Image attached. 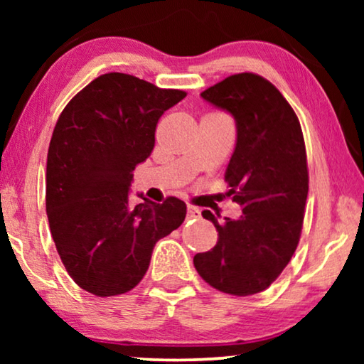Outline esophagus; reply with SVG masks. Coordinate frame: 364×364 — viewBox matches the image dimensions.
<instances>
[{"mask_svg": "<svg viewBox=\"0 0 364 364\" xmlns=\"http://www.w3.org/2000/svg\"><path fill=\"white\" fill-rule=\"evenodd\" d=\"M198 217H200V210H198L197 207L188 205L187 207V218H198Z\"/></svg>", "mask_w": 364, "mask_h": 364, "instance_id": "obj_1", "label": "esophagus"}]
</instances>
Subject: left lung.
Returning a JSON list of instances; mask_svg holds the SVG:
<instances>
[{
	"label": "left lung",
	"instance_id": "1",
	"mask_svg": "<svg viewBox=\"0 0 364 364\" xmlns=\"http://www.w3.org/2000/svg\"><path fill=\"white\" fill-rule=\"evenodd\" d=\"M200 96L235 119L237 144L225 181L242 215L220 223L210 210L202 212L218 240L197 253L193 265L217 290L255 295L277 280L300 240L308 197L300 121L280 91L252 73L233 74Z\"/></svg>",
	"mask_w": 364,
	"mask_h": 364
}]
</instances>
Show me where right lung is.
<instances>
[{"instance_id":"add662e5","label":"right lung","mask_w":364,"mask_h":364,"mask_svg":"<svg viewBox=\"0 0 364 364\" xmlns=\"http://www.w3.org/2000/svg\"><path fill=\"white\" fill-rule=\"evenodd\" d=\"M187 94L109 73L74 96L54 127L46 164V212L69 277L96 296L122 295L146 275L154 245L182 225L187 205H132L134 168L151 156L156 127Z\"/></svg>"}]
</instances>
